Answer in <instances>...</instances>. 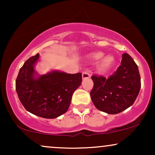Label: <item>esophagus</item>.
I'll use <instances>...</instances> for the list:
<instances>
[{
	"label": "esophagus",
	"instance_id": "obj_1",
	"mask_svg": "<svg viewBox=\"0 0 155 155\" xmlns=\"http://www.w3.org/2000/svg\"><path fill=\"white\" fill-rule=\"evenodd\" d=\"M90 77V74L87 71H84L82 73V79H89Z\"/></svg>",
	"mask_w": 155,
	"mask_h": 155
}]
</instances>
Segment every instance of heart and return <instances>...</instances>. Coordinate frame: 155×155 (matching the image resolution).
Returning a JSON list of instances; mask_svg holds the SVG:
<instances>
[{
    "instance_id": "obj_1",
    "label": "heart",
    "mask_w": 155,
    "mask_h": 155,
    "mask_svg": "<svg viewBox=\"0 0 155 155\" xmlns=\"http://www.w3.org/2000/svg\"><path fill=\"white\" fill-rule=\"evenodd\" d=\"M104 56V53L101 52V51H97V52H94L90 54L92 59L93 60H98ZM114 63V58L111 55H107L105 56L98 63V68L101 71H106L108 70L109 68L113 66Z\"/></svg>"
}]
</instances>
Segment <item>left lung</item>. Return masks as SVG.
Instances as JSON below:
<instances>
[{
  "label": "left lung",
  "mask_w": 155,
  "mask_h": 155,
  "mask_svg": "<svg viewBox=\"0 0 155 155\" xmlns=\"http://www.w3.org/2000/svg\"><path fill=\"white\" fill-rule=\"evenodd\" d=\"M92 79V103L97 109L109 114L120 113L132 106L140 89L138 65L127 53L122 54L120 65L109 77L94 74Z\"/></svg>",
  "instance_id": "left-lung-1"
}]
</instances>
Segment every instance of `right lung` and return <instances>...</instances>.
I'll use <instances>...</instances> for the list:
<instances>
[{
    "instance_id": "add662e5",
    "label": "right lung",
    "mask_w": 155,
    "mask_h": 155,
    "mask_svg": "<svg viewBox=\"0 0 155 155\" xmlns=\"http://www.w3.org/2000/svg\"><path fill=\"white\" fill-rule=\"evenodd\" d=\"M38 58L39 54L30 58L19 69L16 90L27 111L43 118H57L68 109L73 93L82 81V74L54 71L35 78L34 65Z\"/></svg>"
}]
</instances>
